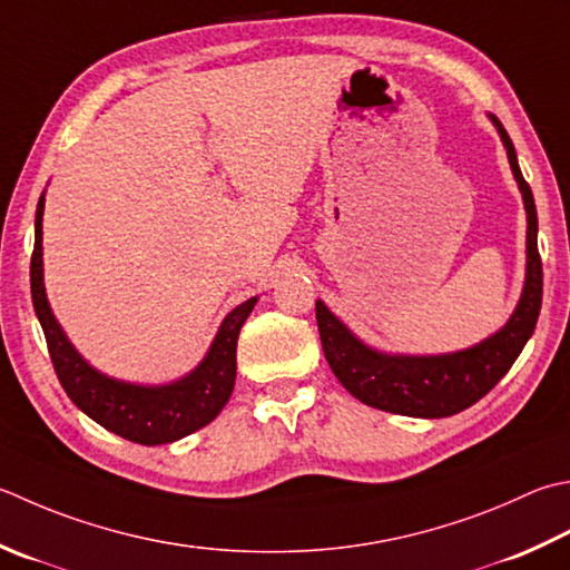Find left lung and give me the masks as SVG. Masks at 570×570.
<instances>
[{
	"instance_id": "1",
	"label": "left lung",
	"mask_w": 570,
	"mask_h": 570,
	"mask_svg": "<svg viewBox=\"0 0 570 570\" xmlns=\"http://www.w3.org/2000/svg\"><path fill=\"white\" fill-rule=\"evenodd\" d=\"M507 155L521 187L529 215L527 232V286L514 316L492 338L460 353L410 358V355H385L367 348L343 323L316 301V321L321 345L331 371L341 385L361 403L410 417H450L484 397L514 365L523 345L537 328L543 298V266L539 254V217L529 183L519 170L517 150L509 132L494 118Z\"/></svg>"
}]
</instances>
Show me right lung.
<instances>
[{"label":"right lung","mask_w":570,"mask_h":570,"mask_svg":"<svg viewBox=\"0 0 570 570\" xmlns=\"http://www.w3.org/2000/svg\"><path fill=\"white\" fill-rule=\"evenodd\" d=\"M41 215L43 195L37 205L33 222V252H31V301L49 345L56 377H59L66 395L81 407L100 428L120 434L122 440L138 444H165L187 438L195 430L209 425L234 390L237 377V338L242 323L247 321L256 298L244 301L222 321L215 343H212L205 361L183 381L160 387H140L96 373L81 355L73 351L69 338L56 323L47 292H43L41 269Z\"/></svg>","instance_id":"add662e5"}]
</instances>
